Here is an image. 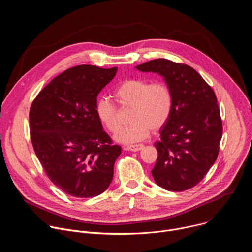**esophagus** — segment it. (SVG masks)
<instances>
[{
    "instance_id": "1",
    "label": "esophagus",
    "mask_w": 252,
    "mask_h": 252,
    "mask_svg": "<svg viewBox=\"0 0 252 252\" xmlns=\"http://www.w3.org/2000/svg\"><path fill=\"white\" fill-rule=\"evenodd\" d=\"M143 148V145L141 143H138V145H129L126 147L127 151H131V152H138Z\"/></svg>"
}]
</instances>
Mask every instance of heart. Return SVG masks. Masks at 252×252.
Listing matches in <instances>:
<instances>
[{
	"label": "heart",
	"instance_id": "b5f03b06",
	"mask_svg": "<svg viewBox=\"0 0 252 252\" xmlns=\"http://www.w3.org/2000/svg\"><path fill=\"white\" fill-rule=\"evenodd\" d=\"M115 95L123 109H131V124L116 134V139L121 142L133 143L145 139L151 129H160L172 113V93L164 82L151 83L147 79H127L116 89ZM95 113L107 130L117 132L120 129V111L110 98L99 97L95 104Z\"/></svg>",
	"mask_w": 252,
	"mask_h": 252
}]
</instances>
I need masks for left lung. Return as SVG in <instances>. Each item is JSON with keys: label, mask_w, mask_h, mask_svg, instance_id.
Returning <instances> with one entry per match:
<instances>
[{"label": "left lung", "mask_w": 252, "mask_h": 252, "mask_svg": "<svg viewBox=\"0 0 252 252\" xmlns=\"http://www.w3.org/2000/svg\"><path fill=\"white\" fill-rule=\"evenodd\" d=\"M164 78L173 96L172 113L155 142V182L169 191L199 184L217 160L222 136L218 99L211 87L191 66L157 59L136 66Z\"/></svg>", "instance_id": "obj_1"}]
</instances>
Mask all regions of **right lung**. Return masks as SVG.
I'll list each match as a JSON object with an SVG mask.
<instances>
[{
	"label": "right lung",
	"mask_w": 252,
	"mask_h": 252,
	"mask_svg": "<svg viewBox=\"0 0 252 252\" xmlns=\"http://www.w3.org/2000/svg\"><path fill=\"white\" fill-rule=\"evenodd\" d=\"M117 70L90 64L69 67L31 105L34 153L53 184L70 196H96L112 183L122 148L102 129L95 104L98 93Z\"/></svg>",
	"instance_id": "add662e5"
}]
</instances>
